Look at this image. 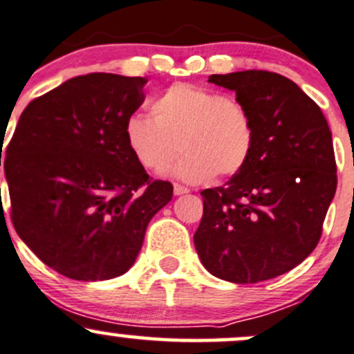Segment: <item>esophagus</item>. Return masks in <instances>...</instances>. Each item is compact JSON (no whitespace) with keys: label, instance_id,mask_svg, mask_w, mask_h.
Masks as SVG:
<instances>
[{"label":"esophagus","instance_id":"34e87169","mask_svg":"<svg viewBox=\"0 0 354 354\" xmlns=\"http://www.w3.org/2000/svg\"><path fill=\"white\" fill-rule=\"evenodd\" d=\"M174 194H176V196H184V194H189V189L180 184H174Z\"/></svg>","mask_w":354,"mask_h":354}]
</instances>
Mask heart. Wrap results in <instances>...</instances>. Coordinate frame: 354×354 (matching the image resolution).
Masks as SVG:
<instances>
[{
  "instance_id": "1",
  "label": "heart",
  "mask_w": 354,
  "mask_h": 354,
  "mask_svg": "<svg viewBox=\"0 0 354 354\" xmlns=\"http://www.w3.org/2000/svg\"><path fill=\"white\" fill-rule=\"evenodd\" d=\"M150 111L128 118L124 135L136 160L151 172H165L184 150L174 176L201 184L234 176L252 155L253 118L236 97L178 82L151 101Z\"/></svg>"
}]
</instances>
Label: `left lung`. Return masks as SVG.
Instances as JSON below:
<instances>
[{
	"label": "left lung",
	"mask_w": 354,
	"mask_h": 354,
	"mask_svg": "<svg viewBox=\"0 0 354 354\" xmlns=\"http://www.w3.org/2000/svg\"><path fill=\"white\" fill-rule=\"evenodd\" d=\"M209 82L236 93L248 108L254 145L226 184L201 192L194 245L218 279L263 282L317 246L337 185L333 135L321 108L283 75L243 71L212 74Z\"/></svg>",
	"instance_id": "1"
}]
</instances>
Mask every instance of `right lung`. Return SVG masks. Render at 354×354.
Listing matches in <instances>:
<instances>
[{"mask_svg":"<svg viewBox=\"0 0 354 354\" xmlns=\"http://www.w3.org/2000/svg\"><path fill=\"white\" fill-rule=\"evenodd\" d=\"M147 82L106 72L72 77L26 106L6 148L15 230L67 279L128 272L150 219L172 199V184L148 178L124 135Z\"/></svg>","mask_w":354,"mask_h":354,"instance_id":"add662e5","label":"right lung"}]
</instances>
